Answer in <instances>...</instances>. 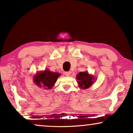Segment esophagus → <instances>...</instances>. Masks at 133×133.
Segmentation results:
<instances>
[{"label": "esophagus", "instance_id": "esophagus-1", "mask_svg": "<svg viewBox=\"0 0 133 133\" xmlns=\"http://www.w3.org/2000/svg\"><path fill=\"white\" fill-rule=\"evenodd\" d=\"M64 74H65V76H70V75L71 72H70V71H65Z\"/></svg>", "mask_w": 133, "mask_h": 133}]
</instances>
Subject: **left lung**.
<instances>
[{"instance_id": "left-lung-1", "label": "left lung", "mask_w": 133, "mask_h": 133, "mask_svg": "<svg viewBox=\"0 0 133 133\" xmlns=\"http://www.w3.org/2000/svg\"><path fill=\"white\" fill-rule=\"evenodd\" d=\"M94 78L87 72H81L77 75V82L81 88L87 89L91 87L93 82Z\"/></svg>"}]
</instances>
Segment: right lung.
Instances as JSON below:
<instances>
[{"instance_id":"add662e5","label":"right lung","mask_w":133,"mask_h":133,"mask_svg":"<svg viewBox=\"0 0 133 133\" xmlns=\"http://www.w3.org/2000/svg\"><path fill=\"white\" fill-rule=\"evenodd\" d=\"M60 74L58 72H50L48 70L41 72L36 74L34 78V81L38 87H45L46 89H51L56 83Z\"/></svg>"}]
</instances>
